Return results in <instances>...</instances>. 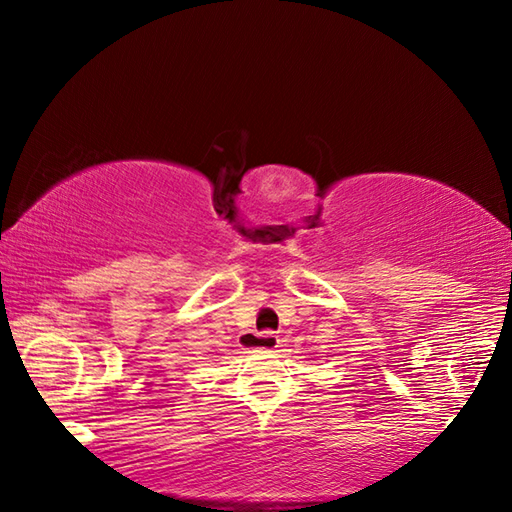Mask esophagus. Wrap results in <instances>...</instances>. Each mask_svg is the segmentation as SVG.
<instances>
[{"mask_svg": "<svg viewBox=\"0 0 512 512\" xmlns=\"http://www.w3.org/2000/svg\"><path fill=\"white\" fill-rule=\"evenodd\" d=\"M244 339H248L250 343V350H277L279 347V336L275 332H246Z\"/></svg>", "mask_w": 512, "mask_h": 512, "instance_id": "esophagus-1", "label": "esophagus"}]
</instances>
